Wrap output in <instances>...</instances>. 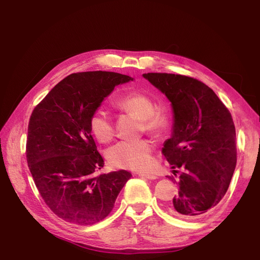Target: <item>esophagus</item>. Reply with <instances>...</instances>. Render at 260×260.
I'll return each instance as SVG.
<instances>
[{"label":"esophagus","instance_id":"34e87169","mask_svg":"<svg viewBox=\"0 0 260 260\" xmlns=\"http://www.w3.org/2000/svg\"><path fill=\"white\" fill-rule=\"evenodd\" d=\"M139 175L141 176V178L146 179V180H155V179H156L155 175H154V174H150V173H140Z\"/></svg>","mask_w":260,"mask_h":260}]
</instances>
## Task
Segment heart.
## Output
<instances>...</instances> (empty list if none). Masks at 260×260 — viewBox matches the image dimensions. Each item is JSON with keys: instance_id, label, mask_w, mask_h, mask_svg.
Returning a JSON list of instances; mask_svg holds the SVG:
<instances>
[{"instance_id": "b5f03b06", "label": "heart", "mask_w": 260, "mask_h": 260, "mask_svg": "<svg viewBox=\"0 0 260 260\" xmlns=\"http://www.w3.org/2000/svg\"><path fill=\"white\" fill-rule=\"evenodd\" d=\"M116 105L120 109L136 114L143 120V129L154 136H161L169 126L168 113L162 108H155L153 99L142 92H131L119 97ZM90 131L96 139L106 143L113 139V117L107 110L97 109L90 117ZM153 144L145 140L120 141L110 147L108 161L115 168L129 170H145L152 163Z\"/></svg>"}]
</instances>
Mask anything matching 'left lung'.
Wrapping results in <instances>:
<instances>
[{
	"instance_id": "1",
	"label": "left lung",
	"mask_w": 260,
	"mask_h": 260,
	"mask_svg": "<svg viewBox=\"0 0 260 260\" xmlns=\"http://www.w3.org/2000/svg\"><path fill=\"white\" fill-rule=\"evenodd\" d=\"M163 92L173 110L172 135L163 155L181 171L179 193L169 204L176 217L196 219L210 211L227 192L237 163L236 129L231 114L214 91L191 77L143 75Z\"/></svg>"
}]
</instances>
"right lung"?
<instances>
[{
  "label": "right lung",
  "instance_id": "right-lung-1",
  "mask_svg": "<svg viewBox=\"0 0 260 260\" xmlns=\"http://www.w3.org/2000/svg\"><path fill=\"white\" fill-rule=\"evenodd\" d=\"M134 79L109 71L71 74L33 109L26 161L47 206L64 221L91 225L112 211L131 179L125 170L93 176L104 167L90 131V117L114 88Z\"/></svg>",
  "mask_w": 260,
  "mask_h": 260
}]
</instances>
